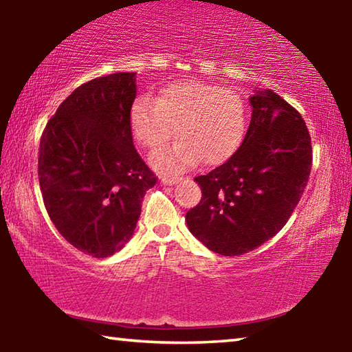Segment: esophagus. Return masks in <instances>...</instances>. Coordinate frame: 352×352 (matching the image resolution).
I'll return each mask as SVG.
<instances>
[{
    "mask_svg": "<svg viewBox=\"0 0 352 352\" xmlns=\"http://www.w3.org/2000/svg\"><path fill=\"white\" fill-rule=\"evenodd\" d=\"M180 180H182L180 177H162V183L163 184H168V186H172V184H177Z\"/></svg>",
    "mask_w": 352,
    "mask_h": 352,
    "instance_id": "1",
    "label": "esophagus"
}]
</instances>
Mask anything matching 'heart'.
I'll list each match as a JSON object with an SVG mask.
<instances>
[{
	"label": "heart",
	"mask_w": 352,
	"mask_h": 352,
	"mask_svg": "<svg viewBox=\"0 0 352 352\" xmlns=\"http://www.w3.org/2000/svg\"><path fill=\"white\" fill-rule=\"evenodd\" d=\"M248 105L241 93L200 80L174 82L155 100L138 98L130 109V127L142 147L157 151L175 129L174 146L153 155L157 169L169 174L199 163L217 166L231 158L245 136Z\"/></svg>",
	"instance_id": "1"
}]
</instances>
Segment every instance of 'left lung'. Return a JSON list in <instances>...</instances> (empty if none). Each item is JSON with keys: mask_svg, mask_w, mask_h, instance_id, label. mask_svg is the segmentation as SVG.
I'll list each match as a JSON object with an SVG mask.
<instances>
[{"mask_svg": "<svg viewBox=\"0 0 352 352\" xmlns=\"http://www.w3.org/2000/svg\"><path fill=\"white\" fill-rule=\"evenodd\" d=\"M252 121L241 147L195 177L201 200L186 212L190 233L214 253L239 256L287 223L312 168L311 135L294 107L267 88L250 98Z\"/></svg>", "mask_w": 352, "mask_h": 352, "instance_id": "8db88e82", "label": "left lung"}]
</instances>
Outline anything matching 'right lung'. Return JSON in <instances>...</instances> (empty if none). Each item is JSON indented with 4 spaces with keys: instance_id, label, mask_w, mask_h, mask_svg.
<instances>
[{
    "instance_id": "1",
    "label": "right lung",
    "mask_w": 352,
    "mask_h": 352,
    "mask_svg": "<svg viewBox=\"0 0 352 352\" xmlns=\"http://www.w3.org/2000/svg\"><path fill=\"white\" fill-rule=\"evenodd\" d=\"M135 98V73L82 83L58 105L40 138L46 211L58 233L93 258H109L126 245L146 190L158 180L133 146Z\"/></svg>"
}]
</instances>
